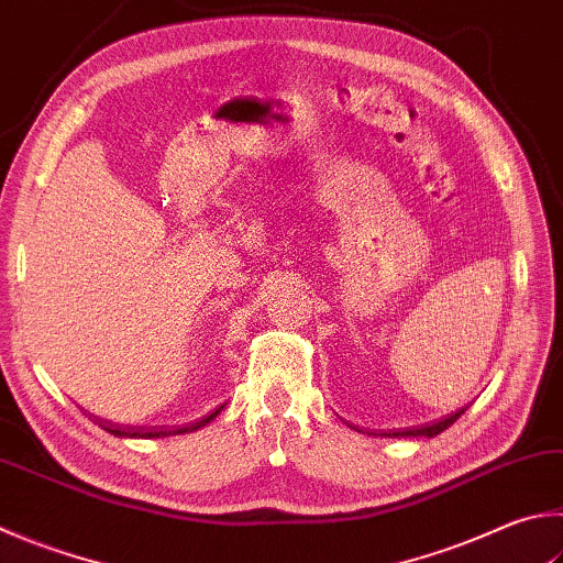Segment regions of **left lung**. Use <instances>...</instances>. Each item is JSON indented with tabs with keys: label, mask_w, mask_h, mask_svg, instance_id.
Masks as SVG:
<instances>
[{
	"label": "left lung",
	"mask_w": 563,
	"mask_h": 563,
	"mask_svg": "<svg viewBox=\"0 0 563 563\" xmlns=\"http://www.w3.org/2000/svg\"><path fill=\"white\" fill-rule=\"evenodd\" d=\"M465 413V408L463 411H457V413H451V416H445V418H441V421H435V423H426V426H413V428H406V431H394V433H388V438H435L438 433H443L445 428H451L460 416Z\"/></svg>",
	"instance_id": "obj_1"
}]
</instances>
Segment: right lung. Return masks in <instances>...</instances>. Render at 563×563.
Returning a JSON list of instances; mask_svg holds the SVG:
<instances>
[{
    "label": "right lung",
    "mask_w": 563,
    "mask_h": 563,
    "mask_svg": "<svg viewBox=\"0 0 563 563\" xmlns=\"http://www.w3.org/2000/svg\"><path fill=\"white\" fill-rule=\"evenodd\" d=\"M223 411V406H219L217 411H211L209 416H203L201 421L191 423V426H184V428H152V431H142V428H122V426H110L106 421H100V418H96L100 428H106L108 433L118 435V438H167V435H179V433H191V431H199V428H203L207 423H211L213 418H217L219 413Z\"/></svg>",
    "instance_id": "1"
}]
</instances>
